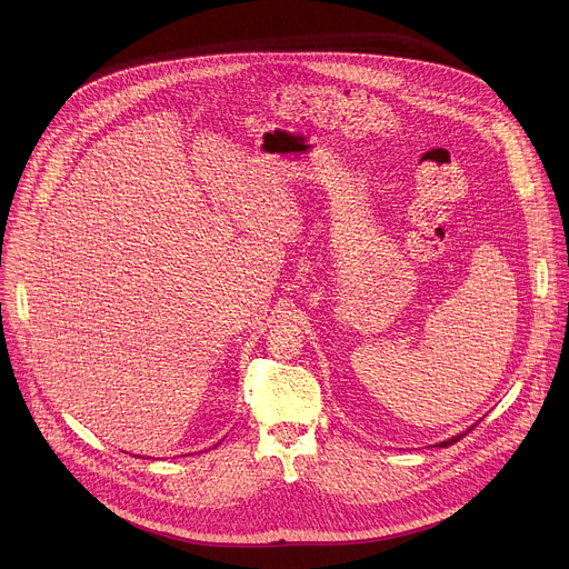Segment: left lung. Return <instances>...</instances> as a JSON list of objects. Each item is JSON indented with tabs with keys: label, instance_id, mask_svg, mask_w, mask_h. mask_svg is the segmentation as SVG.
<instances>
[{
	"label": "left lung",
	"instance_id": "left-lung-1",
	"mask_svg": "<svg viewBox=\"0 0 569 569\" xmlns=\"http://www.w3.org/2000/svg\"><path fill=\"white\" fill-rule=\"evenodd\" d=\"M470 430H472V428H468L466 432H461V435H457V437H452V439H448V441H443V443H439V446H443V448H446V446H452V443H457L459 439H463V437H466Z\"/></svg>",
	"mask_w": 569,
	"mask_h": 569
}]
</instances>
